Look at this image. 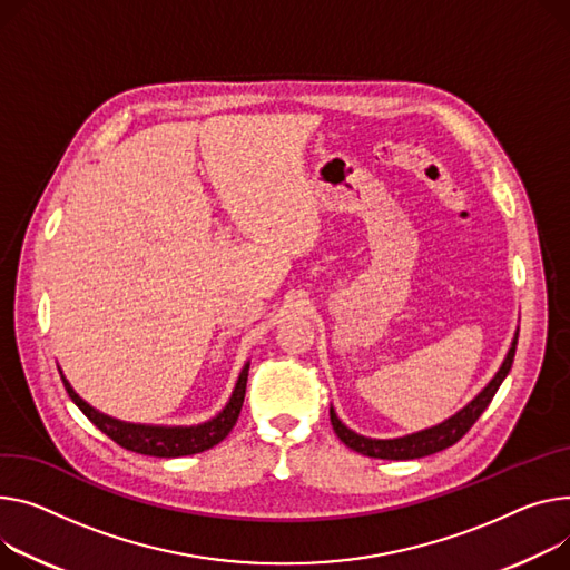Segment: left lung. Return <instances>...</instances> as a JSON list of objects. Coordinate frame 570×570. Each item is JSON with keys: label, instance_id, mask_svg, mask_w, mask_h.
Here are the masks:
<instances>
[{"label": "left lung", "instance_id": "8db88e82", "mask_svg": "<svg viewBox=\"0 0 570 570\" xmlns=\"http://www.w3.org/2000/svg\"><path fill=\"white\" fill-rule=\"evenodd\" d=\"M515 344H518V332L513 334L511 341V348L502 362V366L498 368V373L490 377V383L468 403L463 405L456 414H451L449 420L424 429V431H416V433H407L401 438H366L355 433L353 429H348L344 422L338 420L334 407H330V422L332 429L336 433V438L344 442L346 446H351L353 451L362 453V456L368 459H385V461H410V459H424L431 456V453H438L451 444H456L470 429L472 424L479 420L481 412L488 407V403L495 396V392L500 390V385L504 383V377L511 371L513 357H515Z\"/></svg>", "mask_w": 570, "mask_h": 570}]
</instances>
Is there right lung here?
Instances as JSON below:
<instances>
[{"label": "right lung", "mask_w": 570, "mask_h": 570, "mask_svg": "<svg viewBox=\"0 0 570 570\" xmlns=\"http://www.w3.org/2000/svg\"><path fill=\"white\" fill-rule=\"evenodd\" d=\"M247 371L249 362L243 366L236 387L226 401V405L213 416V420L195 426H160V424H132V422H121L117 416H109L94 405H89L78 392L72 390V385L66 381L63 371L61 381L72 399V403L78 405L87 416L89 422L100 429L107 438H111L117 444H121L128 451L144 453V456H156V459H178V456H193V453H202L215 444H219L226 435L232 433V429L238 422V414L245 401V387H247Z\"/></svg>", "instance_id": "1"}]
</instances>
